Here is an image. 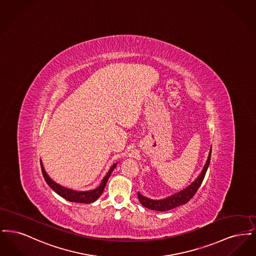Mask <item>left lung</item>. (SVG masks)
<instances>
[{
	"instance_id": "8db88e82",
	"label": "left lung",
	"mask_w": 256,
	"mask_h": 256,
	"mask_svg": "<svg viewBox=\"0 0 256 256\" xmlns=\"http://www.w3.org/2000/svg\"><path fill=\"white\" fill-rule=\"evenodd\" d=\"M211 150H212V148H210L206 163L204 169L202 170V172L196 178L195 182L191 183L187 188L183 189L182 191H180V192H178L174 195L170 196L166 198L158 200H150L148 198L141 195L140 193H138V198H139V202H141V204L143 206L146 207V208L152 209V210L167 211V210H170L172 208H176V207L187 204L196 193L198 189L200 188V184L202 183V180L206 176V170L208 169L209 163H210V158H211Z\"/></svg>"
}]
</instances>
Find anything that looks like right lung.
Wrapping results in <instances>:
<instances>
[{
	"instance_id": "1",
	"label": "right lung",
	"mask_w": 256,
	"mask_h": 256,
	"mask_svg": "<svg viewBox=\"0 0 256 256\" xmlns=\"http://www.w3.org/2000/svg\"><path fill=\"white\" fill-rule=\"evenodd\" d=\"M41 164V170H42V174H43V176L46 180V182L48 183L50 187L56 192L58 193V195L61 196L62 198H64L65 200H69V202H80V204H91V202H94L95 200H97V198H98L100 195L102 194L104 190V187H106V184L108 182V178H110V174L112 172V170L115 169L117 163L113 164L112 167L110 168L108 172L106 174V176L104 178L102 182L100 184V186L94 189V190H91V191H86V192H80V191H74V190H71V189H68V188H65L63 186H61L60 184H58L56 182H54L49 176L47 174L46 170L43 167V164L42 162H40Z\"/></svg>"
}]
</instances>
